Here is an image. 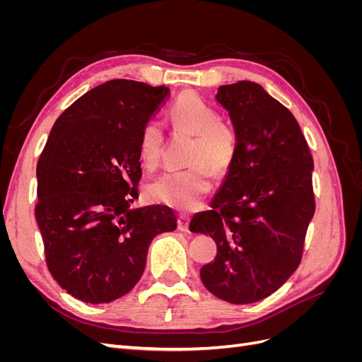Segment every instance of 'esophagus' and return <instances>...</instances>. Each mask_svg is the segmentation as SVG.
Instances as JSON below:
<instances>
[{
  "mask_svg": "<svg viewBox=\"0 0 362 362\" xmlns=\"http://www.w3.org/2000/svg\"><path fill=\"white\" fill-rule=\"evenodd\" d=\"M189 225H190V217L187 214H180L178 216V229H180V231L187 233Z\"/></svg>",
  "mask_w": 362,
  "mask_h": 362,
  "instance_id": "1",
  "label": "esophagus"
}]
</instances>
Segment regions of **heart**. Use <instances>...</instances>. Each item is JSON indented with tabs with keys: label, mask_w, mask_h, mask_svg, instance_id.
Returning <instances> with one entry per match:
<instances>
[{
	"label": "heart",
	"mask_w": 362,
	"mask_h": 362,
	"mask_svg": "<svg viewBox=\"0 0 362 362\" xmlns=\"http://www.w3.org/2000/svg\"><path fill=\"white\" fill-rule=\"evenodd\" d=\"M168 117L173 133L193 136L185 160L190 168L161 175L148 185V194L156 202L178 210H193L211 190L213 173L223 178L234 168L238 133L194 92L181 93L170 105ZM163 149V129L156 120H149L137 140L139 158L145 169L158 168Z\"/></svg>",
	"instance_id": "obj_1"
}]
</instances>
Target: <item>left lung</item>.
<instances>
[{
	"label": "left lung",
	"instance_id": "obj_1",
	"mask_svg": "<svg viewBox=\"0 0 362 362\" xmlns=\"http://www.w3.org/2000/svg\"><path fill=\"white\" fill-rule=\"evenodd\" d=\"M238 133L234 168L211 210L196 214L192 233L217 245L201 269L208 291L231 303L267 298L299 267L315 211L314 161L298 120L252 81L218 87L216 95Z\"/></svg>",
	"mask_w": 362,
	"mask_h": 362
}]
</instances>
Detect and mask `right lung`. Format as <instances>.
<instances>
[{
    "mask_svg": "<svg viewBox=\"0 0 362 362\" xmlns=\"http://www.w3.org/2000/svg\"><path fill=\"white\" fill-rule=\"evenodd\" d=\"M169 89L112 80L80 96L54 124L37 161L36 221L47 267L74 298L107 303L145 270L152 238L177 228L169 206L133 210L141 128Z\"/></svg>",
    "mask_w": 362,
    "mask_h": 362,
    "instance_id": "add662e5",
    "label": "right lung"
}]
</instances>
